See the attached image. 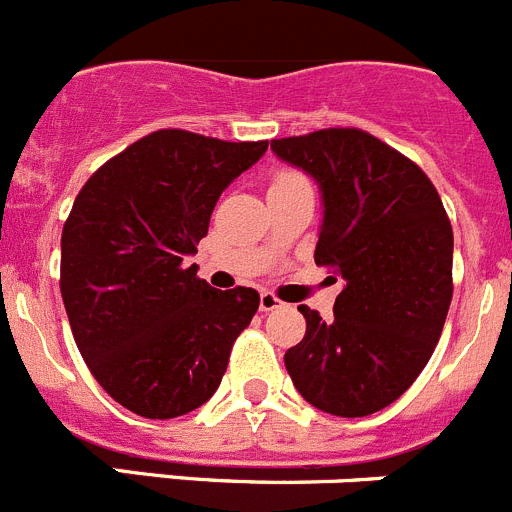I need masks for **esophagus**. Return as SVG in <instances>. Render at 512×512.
<instances>
[{
	"instance_id": "esophagus-1",
	"label": "esophagus",
	"mask_w": 512,
	"mask_h": 512,
	"mask_svg": "<svg viewBox=\"0 0 512 512\" xmlns=\"http://www.w3.org/2000/svg\"><path fill=\"white\" fill-rule=\"evenodd\" d=\"M279 307H284V302H281V299H276L271 292H261V297H259L261 312H271V309H279Z\"/></svg>"
}]
</instances>
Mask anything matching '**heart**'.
<instances>
[{"mask_svg": "<svg viewBox=\"0 0 512 512\" xmlns=\"http://www.w3.org/2000/svg\"><path fill=\"white\" fill-rule=\"evenodd\" d=\"M299 177L302 175H297V172H281L274 182H289V180H299Z\"/></svg>", "mask_w": 512, "mask_h": 512, "instance_id": "b5f03b06", "label": "heart"}]
</instances>
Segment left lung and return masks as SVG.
<instances>
[{
  "label": "left lung",
  "mask_w": 512,
  "mask_h": 512,
  "mask_svg": "<svg viewBox=\"0 0 512 512\" xmlns=\"http://www.w3.org/2000/svg\"><path fill=\"white\" fill-rule=\"evenodd\" d=\"M271 149L320 185L314 261L345 279L332 320L299 307L307 332L284 365L314 409L375 414L419 378L444 330L454 289L447 210L419 164L368 131L320 129Z\"/></svg>",
  "instance_id": "obj_1"
}]
</instances>
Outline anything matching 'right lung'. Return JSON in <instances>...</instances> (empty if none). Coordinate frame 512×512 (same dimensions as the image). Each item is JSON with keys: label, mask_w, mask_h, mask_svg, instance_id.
Here are the masks:
<instances>
[{"label": "right lung", "mask_w": 512, "mask_h": 512, "mask_svg": "<svg viewBox=\"0 0 512 512\" xmlns=\"http://www.w3.org/2000/svg\"><path fill=\"white\" fill-rule=\"evenodd\" d=\"M266 147L152 131L93 172L65 220L60 294L75 345L103 391L144 419L203 406L259 309L256 289L220 292L185 261L220 192Z\"/></svg>", "instance_id": "1"}]
</instances>
